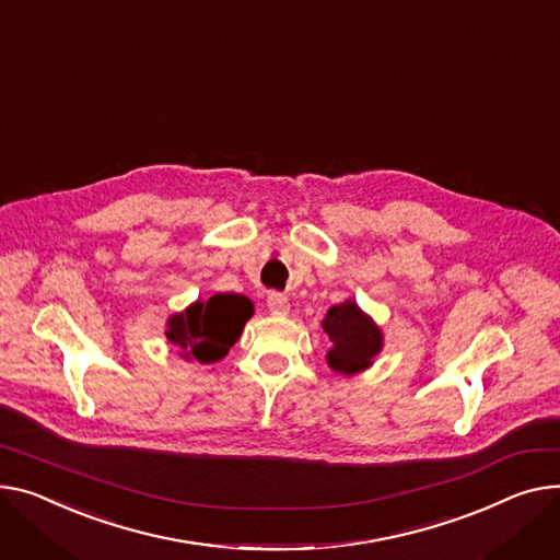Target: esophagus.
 <instances>
[{"label": "esophagus", "mask_w": 560, "mask_h": 560, "mask_svg": "<svg viewBox=\"0 0 560 560\" xmlns=\"http://www.w3.org/2000/svg\"><path fill=\"white\" fill-rule=\"evenodd\" d=\"M268 308H270V313L272 315H288V311H290V302H288V296L285 294H281V292H270L268 294Z\"/></svg>", "instance_id": "34e87169"}]
</instances>
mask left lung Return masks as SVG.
Returning a JSON list of instances; mask_svg holds the SVG:
<instances>
[{
    "label": "left lung",
    "mask_w": 560,
    "mask_h": 560,
    "mask_svg": "<svg viewBox=\"0 0 560 560\" xmlns=\"http://www.w3.org/2000/svg\"><path fill=\"white\" fill-rule=\"evenodd\" d=\"M322 326L332 342V349L326 355L328 366L338 374H355V371L366 369L383 347L381 328L353 302L328 308Z\"/></svg>",
    "instance_id": "1"
}]
</instances>
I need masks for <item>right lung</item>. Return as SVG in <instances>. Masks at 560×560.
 <instances>
[{"label":"right lung","mask_w":560,"mask_h":560,"mask_svg":"<svg viewBox=\"0 0 560 560\" xmlns=\"http://www.w3.org/2000/svg\"><path fill=\"white\" fill-rule=\"evenodd\" d=\"M254 306L243 294L220 292L207 304L196 302L184 313L168 319L166 338L182 349V358L198 362H215L225 358L238 340Z\"/></svg>","instance_id":"right-lung-1"}]
</instances>
